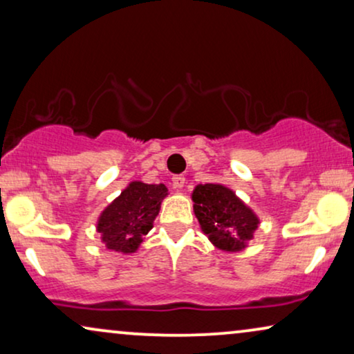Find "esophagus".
Here are the masks:
<instances>
[{"label":"esophagus","instance_id":"esophagus-1","mask_svg":"<svg viewBox=\"0 0 354 354\" xmlns=\"http://www.w3.org/2000/svg\"><path fill=\"white\" fill-rule=\"evenodd\" d=\"M172 183H174V187H176V188H183V185H185V177H183V176H174Z\"/></svg>","mask_w":354,"mask_h":354}]
</instances>
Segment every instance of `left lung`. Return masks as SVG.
Wrapping results in <instances>:
<instances>
[{
  "mask_svg": "<svg viewBox=\"0 0 354 354\" xmlns=\"http://www.w3.org/2000/svg\"><path fill=\"white\" fill-rule=\"evenodd\" d=\"M192 200L201 230L222 251H241L253 239L259 219L230 188L219 183L198 185Z\"/></svg>",
  "mask_w": 354,
  "mask_h": 354,
  "instance_id": "left-lung-1",
  "label": "left lung"
}]
</instances>
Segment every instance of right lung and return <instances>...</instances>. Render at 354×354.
Masks as SVG:
<instances>
[{
	"instance_id": "right-lung-1",
	"label": "right lung",
	"mask_w": 354,
	"mask_h": 354,
	"mask_svg": "<svg viewBox=\"0 0 354 354\" xmlns=\"http://www.w3.org/2000/svg\"><path fill=\"white\" fill-rule=\"evenodd\" d=\"M167 188L162 183L148 185L132 182L101 212L96 229L106 248L119 253H135L143 236L153 229Z\"/></svg>"
}]
</instances>
